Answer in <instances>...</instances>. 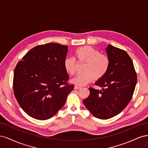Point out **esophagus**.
Returning <instances> with one entry per match:
<instances>
[{
	"label": "esophagus",
	"instance_id": "1",
	"mask_svg": "<svg viewBox=\"0 0 148 148\" xmlns=\"http://www.w3.org/2000/svg\"><path fill=\"white\" fill-rule=\"evenodd\" d=\"M81 88H82V87H80V86H75V89H81Z\"/></svg>",
	"mask_w": 148,
	"mask_h": 148
}]
</instances>
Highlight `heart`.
<instances>
[{"instance_id": "heart-1", "label": "heart", "mask_w": 148, "mask_h": 148, "mask_svg": "<svg viewBox=\"0 0 148 148\" xmlns=\"http://www.w3.org/2000/svg\"><path fill=\"white\" fill-rule=\"evenodd\" d=\"M75 57L79 64H84L82 72L72 79V82L83 86L95 79L102 78L109 70L110 61L109 57L101 53L97 49L89 46L78 47L75 50ZM64 69L67 73L75 75L77 72V62L73 58H66L64 60Z\"/></svg>"}]
</instances>
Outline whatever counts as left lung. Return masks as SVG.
I'll return each mask as SVG.
<instances>
[{"label":"left lung","mask_w":148,"mask_h":148,"mask_svg":"<svg viewBox=\"0 0 148 148\" xmlns=\"http://www.w3.org/2000/svg\"><path fill=\"white\" fill-rule=\"evenodd\" d=\"M106 52L110 61L109 70L95 83L102 90L89 88L90 94L83 100L94 117L100 119L113 117L126 107L137 81L133 61L126 51L109 44Z\"/></svg>","instance_id":"obj_1"}]
</instances>
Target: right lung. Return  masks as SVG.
Segmentation results:
<instances>
[{
  "instance_id": "right-lung-1",
  "label": "right lung",
  "mask_w": 148,
  "mask_h": 148,
  "mask_svg": "<svg viewBox=\"0 0 148 148\" xmlns=\"http://www.w3.org/2000/svg\"><path fill=\"white\" fill-rule=\"evenodd\" d=\"M68 46L47 43L28 51L14 70L13 89L19 105L30 117L52 118L62 107L74 85L64 69Z\"/></svg>"
}]
</instances>
